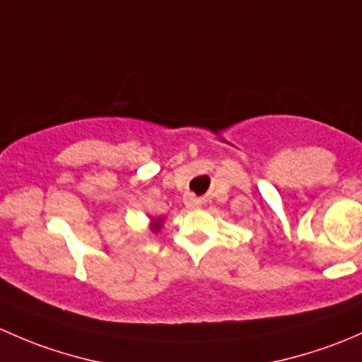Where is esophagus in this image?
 I'll list each match as a JSON object with an SVG mask.
<instances>
[{"mask_svg": "<svg viewBox=\"0 0 362 362\" xmlns=\"http://www.w3.org/2000/svg\"><path fill=\"white\" fill-rule=\"evenodd\" d=\"M186 204H188L189 207H193V206H197V204H199V202H197V200L193 199V197H192V199H188V200H186Z\"/></svg>", "mask_w": 362, "mask_h": 362, "instance_id": "esophagus-1", "label": "esophagus"}]
</instances>
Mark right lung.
<instances>
[{
    "label": "right lung",
    "instance_id": "right-lung-1",
    "mask_svg": "<svg viewBox=\"0 0 362 362\" xmlns=\"http://www.w3.org/2000/svg\"><path fill=\"white\" fill-rule=\"evenodd\" d=\"M160 225H162V219H158V221L155 223V225H153V232H158V230H160Z\"/></svg>",
    "mask_w": 362,
    "mask_h": 362
}]
</instances>
